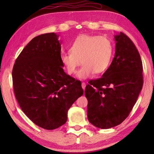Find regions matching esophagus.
Here are the masks:
<instances>
[{"mask_svg":"<svg viewBox=\"0 0 154 154\" xmlns=\"http://www.w3.org/2000/svg\"><path fill=\"white\" fill-rule=\"evenodd\" d=\"M85 86H86V83H85V82H82V87L83 90H84L85 89Z\"/></svg>","mask_w":154,"mask_h":154,"instance_id":"34e87169","label":"esophagus"}]
</instances>
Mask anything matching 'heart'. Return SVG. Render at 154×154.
<instances>
[{
    "mask_svg": "<svg viewBox=\"0 0 154 154\" xmlns=\"http://www.w3.org/2000/svg\"><path fill=\"white\" fill-rule=\"evenodd\" d=\"M70 51L61 54L60 61L69 75L77 72L79 79H86L96 74H101L108 69L113 54L110 39L104 36L82 35L77 36L70 47Z\"/></svg>",
    "mask_w": 154,
    "mask_h": 154,
    "instance_id": "b5f03b06",
    "label": "heart"
}]
</instances>
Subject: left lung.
<instances>
[{
    "label": "left lung",
    "mask_w": 154,
    "mask_h": 154,
    "mask_svg": "<svg viewBox=\"0 0 154 154\" xmlns=\"http://www.w3.org/2000/svg\"><path fill=\"white\" fill-rule=\"evenodd\" d=\"M116 53L100 79L86 85L88 119L94 126L108 129L128 116L142 90L143 64L133 42L125 34L114 36Z\"/></svg>",
    "instance_id": "1"
}]
</instances>
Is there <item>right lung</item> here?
<instances>
[{"label": "right lung", "instance_id": "obj_1", "mask_svg": "<svg viewBox=\"0 0 154 154\" xmlns=\"http://www.w3.org/2000/svg\"><path fill=\"white\" fill-rule=\"evenodd\" d=\"M58 37L51 32L33 38L17 57L12 71L21 109L33 123L46 130L66 123L68 111L83 94L82 83L64 71Z\"/></svg>", "mask_w": 154, "mask_h": 154}]
</instances>
